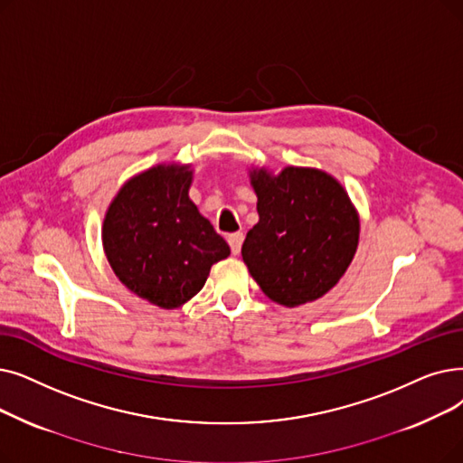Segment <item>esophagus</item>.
Listing matches in <instances>:
<instances>
[{"label":"esophagus","instance_id":"esophagus-1","mask_svg":"<svg viewBox=\"0 0 463 463\" xmlns=\"http://www.w3.org/2000/svg\"><path fill=\"white\" fill-rule=\"evenodd\" d=\"M242 242H244V234L242 232H234L229 236V244H231V250L234 255L240 253V250H242Z\"/></svg>","mask_w":463,"mask_h":463}]
</instances>
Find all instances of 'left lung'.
<instances>
[{
    "label": "left lung",
    "mask_w": 463,
    "mask_h": 463,
    "mask_svg": "<svg viewBox=\"0 0 463 463\" xmlns=\"http://www.w3.org/2000/svg\"><path fill=\"white\" fill-rule=\"evenodd\" d=\"M259 223L242 259L274 303L295 308L331 291L359 244V213L346 189L317 168H251Z\"/></svg>",
    "instance_id": "obj_1"
}]
</instances>
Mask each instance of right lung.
Returning a JSON list of instances; mask_svg holds the SVG:
<instances>
[{
	"label": "right lung",
	"instance_id": "right-lung-1",
	"mask_svg": "<svg viewBox=\"0 0 463 463\" xmlns=\"http://www.w3.org/2000/svg\"><path fill=\"white\" fill-rule=\"evenodd\" d=\"M191 165L132 175L108 206L102 244L115 276L151 305L174 310L204 288L231 248L189 198Z\"/></svg>",
	"mask_w": 463,
	"mask_h": 463
}]
</instances>
